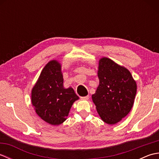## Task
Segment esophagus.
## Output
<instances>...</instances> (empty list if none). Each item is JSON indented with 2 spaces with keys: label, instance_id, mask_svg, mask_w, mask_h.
<instances>
[{
  "label": "esophagus",
  "instance_id": "obj_1",
  "mask_svg": "<svg viewBox=\"0 0 159 159\" xmlns=\"http://www.w3.org/2000/svg\"><path fill=\"white\" fill-rule=\"evenodd\" d=\"M80 98H81L82 100H88L89 98V96H83V97H80Z\"/></svg>",
  "mask_w": 159,
  "mask_h": 159
}]
</instances>
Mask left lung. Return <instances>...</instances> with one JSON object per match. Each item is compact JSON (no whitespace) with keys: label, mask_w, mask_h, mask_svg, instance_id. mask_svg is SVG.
<instances>
[{"label":"left lung","mask_w":159,"mask_h":159,"mask_svg":"<svg viewBox=\"0 0 159 159\" xmlns=\"http://www.w3.org/2000/svg\"><path fill=\"white\" fill-rule=\"evenodd\" d=\"M99 85L92 95L100 117L104 122L115 124L126 116L134 103L137 84L126 68L103 57L99 61Z\"/></svg>","instance_id":"1"}]
</instances>
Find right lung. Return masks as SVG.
Instances as JSON below:
<instances>
[{
	"instance_id": "obj_1",
	"label": "right lung",
	"mask_w": 159,
	"mask_h": 159,
	"mask_svg": "<svg viewBox=\"0 0 159 159\" xmlns=\"http://www.w3.org/2000/svg\"><path fill=\"white\" fill-rule=\"evenodd\" d=\"M78 99L72 87H63L60 63L55 60L47 63L32 89V104L37 114L50 124H61Z\"/></svg>"
}]
</instances>
